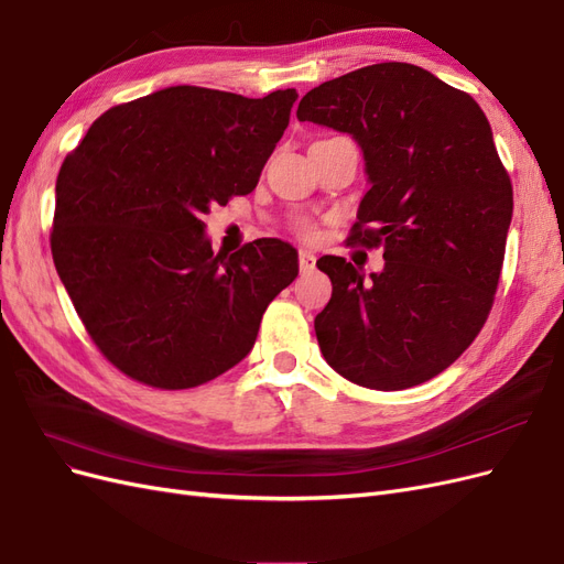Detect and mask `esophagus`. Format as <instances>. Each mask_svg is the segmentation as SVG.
Listing matches in <instances>:
<instances>
[{
	"label": "esophagus",
	"instance_id": "34e87169",
	"mask_svg": "<svg viewBox=\"0 0 564 564\" xmlns=\"http://www.w3.org/2000/svg\"><path fill=\"white\" fill-rule=\"evenodd\" d=\"M315 253L313 251H299V268L301 272H311L315 268Z\"/></svg>",
	"mask_w": 564,
	"mask_h": 564
}]
</instances>
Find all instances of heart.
Here are the masks:
<instances>
[{"instance_id":"1","label":"heart","mask_w":564,"mask_h":564,"mask_svg":"<svg viewBox=\"0 0 564 564\" xmlns=\"http://www.w3.org/2000/svg\"><path fill=\"white\" fill-rule=\"evenodd\" d=\"M296 232L301 235V237H305V240H311V237H313V224H308V220H299V224H296Z\"/></svg>"}]
</instances>
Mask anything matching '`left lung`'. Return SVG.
Wrapping results in <instances>:
<instances>
[{
  "mask_svg": "<svg viewBox=\"0 0 564 564\" xmlns=\"http://www.w3.org/2000/svg\"><path fill=\"white\" fill-rule=\"evenodd\" d=\"M296 117L350 133L371 187L348 245L383 249L381 272L322 256L332 299L317 344L340 377L373 390L431 381L491 311L513 185L473 96L412 63H377L319 84Z\"/></svg>",
  "mask_w": 564,
  "mask_h": 564,
  "instance_id": "obj_1",
  "label": "left lung"
}]
</instances>
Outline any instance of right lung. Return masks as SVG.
<instances>
[{
  "mask_svg": "<svg viewBox=\"0 0 564 564\" xmlns=\"http://www.w3.org/2000/svg\"><path fill=\"white\" fill-rule=\"evenodd\" d=\"M296 98L169 87L100 115L63 160L51 253L96 348L129 379L183 390L220 377L296 280L292 245L214 253L202 220L253 191Z\"/></svg>",
  "mask_w": 564,
  "mask_h": 564,
  "instance_id": "obj_1",
  "label": "right lung"
}]
</instances>
